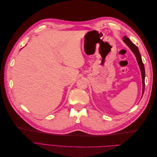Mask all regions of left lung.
Segmentation results:
<instances>
[{"instance_id": "1", "label": "left lung", "mask_w": 157, "mask_h": 157, "mask_svg": "<svg viewBox=\"0 0 157 157\" xmlns=\"http://www.w3.org/2000/svg\"><path fill=\"white\" fill-rule=\"evenodd\" d=\"M123 41H124L126 44L129 47L130 49L132 51L133 53L134 54L137 63H138V65L140 66V68L141 70V77H142V84H143V91H142V95H144V90H145V67H144V65L143 63V61H142L141 59V57L140 53V51L137 48V47L133 43V42L127 38L126 36L123 37Z\"/></svg>"}]
</instances>
